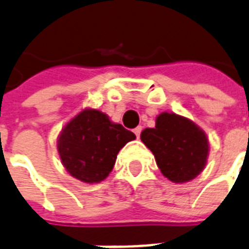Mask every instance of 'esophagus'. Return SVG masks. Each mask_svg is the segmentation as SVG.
<instances>
[{"label":"esophagus","mask_w":249,"mask_h":249,"mask_svg":"<svg viewBox=\"0 0 249 249\" xmlns=\"http://www.w3.org/2000/svg\"><path fill=\"white\" fill-rule=\"evenodd\" d=\"M141 132H142L141 126H137V128L134 129V134H136V137L140 138V136H141Z\"/></svg>","instance_id":"1"}]
</instances>
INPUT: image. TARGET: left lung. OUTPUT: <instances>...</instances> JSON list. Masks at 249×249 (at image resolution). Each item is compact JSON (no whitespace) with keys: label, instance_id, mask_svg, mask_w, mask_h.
I'll list each match as a JSON object with an SVG mask.
<instances>
[{"label":"left lung","instance_id":"1","mask_svg":"<svg viewBox=\"0 0 249 249\" xmlns=\"http://www.w3.org/2000/svg\"><path fill=\"white\" fill-rule=\"evenodd\" d=\"M141 140L154 154L160 172L172 183H187L206 166L208 137L187 117L163 112L155 120V128L142 130Z\"/></svg>","mask_w":249,"mask_h":249}]
</instances>
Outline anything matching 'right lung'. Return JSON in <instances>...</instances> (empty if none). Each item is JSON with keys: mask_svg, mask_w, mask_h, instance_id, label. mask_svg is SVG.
<instances>
[{"mask_svg": "<svg viewBox=\"0 0 249 249\" xmlns=\"http://www.w3.org/2000/svg\"><path fill=\"white\" fill-rule=\"evenodd\" d=\"M134 138V133L112 123L106 113L86 108L62 128L57 150L73 178L99 183L109 175L119 151Z\"/></svg>", "mask_w": 249, "mask_h": 249, "instance_id": "obj_1", "label": "right lung"}]
</instances>
